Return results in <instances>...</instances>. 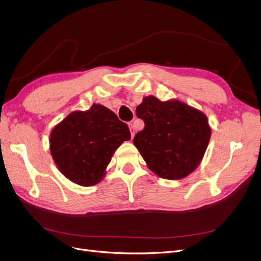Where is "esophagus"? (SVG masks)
Listing matches in <instances>:
<instances>
[{"label": "esophagus", "instance_id": "obj_1", "mask_svg": "<svg viewBox=\"0 0 261 261\" xmlns=\"http://www.w3.org/2000/svg\"><path fill=\"white\" fill-rule=\"evenodd\" d=\"M129 128H130V131H131V136H132V138H133V137H134V134H136V132H134L133 124H132V123H129Z\"/></svg>", "mask_w": 261, "mask_h": 261}]
</instances>
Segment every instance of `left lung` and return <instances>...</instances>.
Wrapping results in <instances>:
<instances>
[{
    "mask_svg": "<svg viewBox=\"0 0 261 261\" xmlns=\"http://www.w3.org/2000/svg\"><path fill=\"white\" fill-rule=\"evenodd\" d=\"M145 128L133 139L150 171L161 178L188 176L201 163L211 139L206 115L176 99L148 95L137 108Z\"/></svg>",
    "mask_w": 261,
    "mask_h": 261,
    "instance_id": "1",
    "label": "left lung"
}]
</instances>
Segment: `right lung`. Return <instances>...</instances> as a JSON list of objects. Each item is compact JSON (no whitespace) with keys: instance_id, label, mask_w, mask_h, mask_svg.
I'll list each match as a JSON object with an SVG mask.
<instances>
[{"instance_id":"1","label":"right lung","mask_w":261,"mask_h":261,"mask_svg":"<svg viewBox=\"0 0 261 261\" xmlns=\"http://www.w3.org/2000/svg\"><path fill=\"white\" fill-rule=\"evenodd\" d=\"M131 134L110 109L92 104L87 111H75L55 125L49 149L56 166L75 184L89 187L99 184L114 152Z\"/></svg>"}]
</instances>
